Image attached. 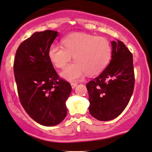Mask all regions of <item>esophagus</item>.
<instances>
[{"mask_svg":"<svg viewBox=\"0 0 152 152\" xmlns=\"http://www.w3.org/2000/svg\"><path fill=\"white\" fill-rule=\"evenodd\" d=\"M71 87H72V88L73 89H74L75 87H76V86L77 85V83H76V82H73V83H71Z\"/></svg>","mask_w":152,"mask_h":152,"instance_id":"1","label":"esophagus"}]
</instances>
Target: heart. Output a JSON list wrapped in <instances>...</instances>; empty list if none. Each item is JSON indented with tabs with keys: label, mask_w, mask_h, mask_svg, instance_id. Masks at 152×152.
Returning <instances> with one entry per match:
<instances>
[{
	"label": "heart",
	"mask_w": 152,
	"mask_h": 152,
	"mask_svg": "<svg viewBox=\"0 0 152 152\" xmlns=\"http://www.w3.org/2000/svg\"><path fill=\"white\" fill-rule=\"evenodd\" d=\"M63 46L53 44L48 50V57L57 68H63L73 56L75 63L61 73L62 77L75 81L83 77L99 74L111 60L112 49L108 39L88 33H73L62 40Z\"/></svg>",
	"instance_id": "b5f03b06"
}]
</instances>
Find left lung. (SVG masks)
<instances>
[{
	"label": "left lung",
	"instance_id": "8db88e82",
	"mask_svg": "<svg viewBox=\"0 0 152 152\" xmlns=\"http://www.w3.org/2000/svg\"><path fill=\"white\" fill-rule=\"evenodd\" d=\"M112 57L106 68L87 84L89 114L100 121L117 117L125 109L134 90L132 55L122 41H112Z\"/></svg>",
	"mask_w": 152,
	"mask_h": 152
}]
</instances>
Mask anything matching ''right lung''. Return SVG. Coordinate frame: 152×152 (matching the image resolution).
<instances>
[{
    "label": "right lung",
    "instance_id": "obj_1",
    "mask_svg": "<svg viewBox=\"0 0 152 152\" xmlns=\"http://www.w3.org/2000/svg\"><path fill=\"white\" fill-rule=\"evenodd\" d=\"M58 33H35L19 46L14 72L20 103L30 117L44 126L60 124L67 115L65 105L72 87L61 79L48 57Z\"/></svg>",
    "mask_w": 152,
    "mask_h": 152
}]
</instances>
